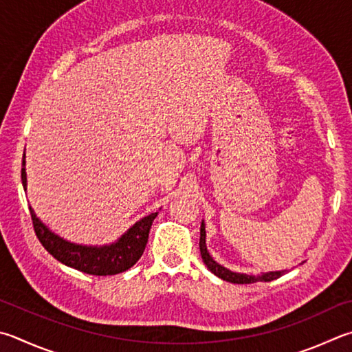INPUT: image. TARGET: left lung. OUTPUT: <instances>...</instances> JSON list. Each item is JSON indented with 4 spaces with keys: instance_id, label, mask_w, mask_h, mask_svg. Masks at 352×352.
I'll use <instances>...</instances> for the list:
<instances>
[{
    "instance_id": "obj_1",
    "label": "left lung",
    "mask_w": 352,
    "mask_h": 352,
    "mask_svg": "<svg viewBox=\"0 0 352 352\" xmlns=\"http://www.w3.org/2000/svg\"><path fill=\"white\" fill-rule=\"evenodd\" d=\"M200 254L204 265L208 266V270L212 274H215L219 278L226 280L229 283L249 285L255 282H271V280L282 277L286 272V270H283V271H270V272H260V274H243V272H234L231 270H228V267L221 266L220 263H217L206 248V229H204V221H201V226H200Z\"/></svg>"
}]
</instances>
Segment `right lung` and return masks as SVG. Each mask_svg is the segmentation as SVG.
I'll return each instance as SVG.
<instances>
[{
    "instance_id": "obj_1",
    "label": "right lung",
    "mask_w": 352,
    "mask_h": 352,
    "mask_svg": "<svg viewBox=\"0 0 352 352\" xmlns=\"http://www.w3.org/2000/svg\"><path fill=\"white\" fill-rule=\"evenodd\" d=\"M21 182L24 190H28V174H25V154L23 155V168H21ZM32 223L38 240L41 241L44 249L54 257L61 261L63 265L74 267L91 276H115V274L124 272L137 263L144 252L146 243L149 239V231L152 221L158 212H152L149 215L140 219L137 223L127 229L118 240L111 245H78L66 239L60 237L58 234L44 225L38 219L35 210L29 206Z\"/></svg>"
}]
</instances>
